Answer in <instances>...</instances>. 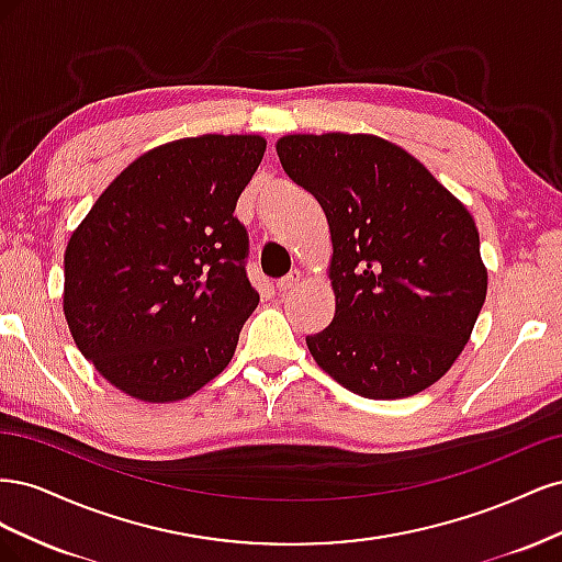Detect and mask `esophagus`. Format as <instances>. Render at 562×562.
I'll return each mask as SVG.
<instances>
[{
  "label": "esophagus",
  "instance_id": "obj_1",
  "mask_svg": "<svg viewBox=\"0 0 562 562\" xmlns=\"http://www.w3.org/2000/svg\"><path fill=\"white\" fill-rule=\"evenodd\" d=\"M297 283H300V271H291V274L277 281V291L279 293H288V291H293Z\"/></svg>",
  "mask_w": 562,
  "mask_h": 562
}]
</instances>
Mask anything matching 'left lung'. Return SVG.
<instances>
[{
	"label": "left lung",
	"instance_id": "obj_1",
	"mask_svg": "<svg viewBox=\"0 0 562 562\" xmlns=\"http://www.w3.org/2000/svg\"><path fill=\"white\" fill-rule=\"evenodd\" d=\"M285 176L328 217L333 323L314 361L363 398H405L446 375L487 293L471 213L398 145L363 133L285 135Z\"/></svg>",
	"mask_w": 562,
	"mask_h": 562
}]
</instances>
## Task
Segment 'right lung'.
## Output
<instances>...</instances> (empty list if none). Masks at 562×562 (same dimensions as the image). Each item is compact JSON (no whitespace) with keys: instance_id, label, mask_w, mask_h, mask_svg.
Instances as JSON below:
<instances>
[{"instance_id":"right-lung-1","label":"right lung","mask_w":562,"mask_h":562,"mask_svg":"<svg viewBox=\"0 0 562 562\" xmlns=\"http://www.w3.org/2000/svg\"><path fill=\"white\" fill-rule=\"evenodd\" d=\"M265 147L260 135H199L149 149L72 232L67 326L83 359L124 394L180 401L232 361L260 302L234 209Z\"/></svg>"}]
</instances>
